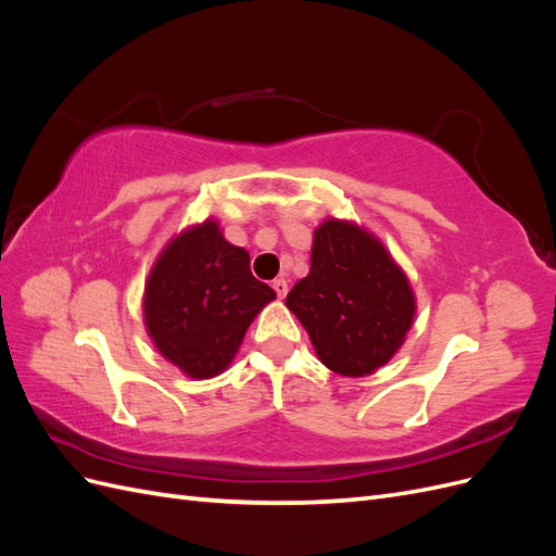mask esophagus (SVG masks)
Returning <instances> with one entry per match:
<instances>
[{
	"label": "esophagus",
	"mask_w": 556,
	"mask_h": 556,
	"mask_svg": "<svg viewBox=\"0 0 556 556\" xmlns=\"http://www.w3.org/2000/svg\"><path fill=\"white\" fill-rule=\"evenodd\" d=\"M271 288L276 290V294H278L280 299L290 292V285H288V280H285V278H276V280H274V285H271Z\"/></svg>",
	"instance_id": "1"
}]
</instances>
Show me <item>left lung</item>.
<instances>
[{
    "instance_id": "left-lung-1",
    "label": "left lung",
    "mask_w": 556,
    "mask_h": 556,
    "mask_svg": "<svg viewBox=\"0 0 556 556\" xmlns=\"http://www.w3.org/2000/svg\"><path fill=\"white\" fill-rule=\"evenodd\" d=\"M285 304L306 327L323 364L350 378L390 362L415 315L408 278L382 243L341 220L319 225L311 271Z\"/></svg>"
}]
</instances>
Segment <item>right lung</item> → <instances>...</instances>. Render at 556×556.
I'll use <instances>...</instances> for the list:
<instances>
[{
	"mask_svg": "<svg viewBox=\"0 0 556 556\" xmlns=\"http://www.w3.org/2000/svg\"><path fill=\"white\" fill-rule=\"evenodd\" d=\"M271 299L276 292L250 274L248 252L206 220L166 245L146 285L143 315L166 359L190 378H211Z\"/></svg>",
	"mask_w": 556,
	"mask_h": 556,
	"instance_id": "add662e5",
	"label": "right lung"
}]
</instances>
